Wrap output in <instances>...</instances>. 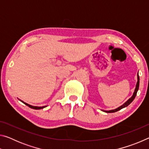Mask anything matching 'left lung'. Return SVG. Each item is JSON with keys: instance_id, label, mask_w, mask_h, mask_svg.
<instances>
[{"instance_id": "left-lung-1", "label": "left lung", "mask_w": 149, "mask_h": 149, "mask_svg": "<svg viewBox=\"0 0 149 149\" xmlns=\"http://www.w3.org/2000/svg\"><path fill=\"white\" fill-rule=\"evenodd\" d=\"M139 74H137V84H136V87H135V91L133 93V95L132 97L130 98V99L127 100V101H126L124 104L123 105L121 106V107H118L116 109H114V110H109V111H104L105 112H107V113H113V112H117V111L120 110L121 109H122V108H125L126 107H127L128 105H129L130 103H132V101L136 97V95H137V91L139 89Z\"/></svg>"}]
</instances>
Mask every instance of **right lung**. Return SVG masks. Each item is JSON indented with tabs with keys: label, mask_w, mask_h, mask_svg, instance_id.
Wrapping results in <instances>:
<instances>
[{
	"label": "right lung",
	"mask_w": 149,
	"mask_h": 149,
	"mask_svg": "<svg viewBox=\"0 0 149 149\" xmlns=\"http://www.w3.org/2000/svg\"><path fill=\"white\" fill-rule=\"evenodd\" d=\"M22 102H24L23 101H22ZM25 104L26 105H27V107H29V108H33V109H35V110H39V109H42V108H45V107H33V106H31V105H29V104H27V103H26V102H24Z\"/></svg>",
	"instance_id": "right-lung-1"
}]
</instances>
